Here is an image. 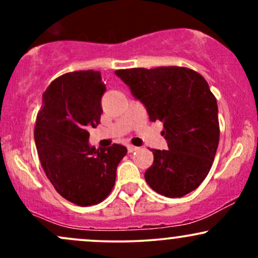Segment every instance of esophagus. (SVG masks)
Returning a JSON list of instances; mask_svg holds the SVG:
<instances>
[{
	"instance_id": "1",
	"label": "esophagus",
	"mask_w": 258,
	"mask_h": 258,
	"mask_svg": "<svg viewBox=\"0 0 258 258\" xmlns=\"http://www.w3.org/2000/svg\"><path fill=\"white\" fill-rule=\"evenodd\" d=\"M137 150H138V148H137V147H135V146H131V144H130V146H127V152H128V153L137 152Z\"/></svg>"
}]
</instances>
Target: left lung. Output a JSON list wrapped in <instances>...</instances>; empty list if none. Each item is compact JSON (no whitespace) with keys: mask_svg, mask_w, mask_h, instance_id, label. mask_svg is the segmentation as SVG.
<instances>
[{"mask_svg":"<svg viewBox=\"0 0 258 258\" xmlns=\"http://www.w3.org/2000/svg\"><path fill=\"white\" fill-rule=\"evenodd\" d=\"M146 105L150 121H162L168 150L152 149L144 178L156 193L180 198L211 170L220 142L217 102L206 80L184 67L133 68L115 72Z\"/></svg>","mask_w":258,"mask_h":258,"instance_id":"1","label":"left lung"}]
</instances>
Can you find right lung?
I'll return each instance as SVG.
<instances>
[{"label": "right lung", "instance_id": "add662e5", "mask_svg": "<svg viewBox=\"0 0 258 258\" xmlns=\"http://www.w3.org/2000/svg\"><path fill=\"white\" fill-rule=\"evenodd\" d=\"M106 90L100 72L80 70L53 80L43 93L34 137L47 178L64 199L79 206L102 203L110 194L127 149L120 144L90 147L91 127L100 122Z\"/></svg>", "mask_w": 258, "mask_h": 258}]
</instances>
